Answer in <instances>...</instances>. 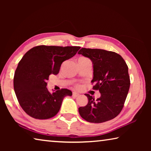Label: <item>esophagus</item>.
<instances>
[{
    "instance_id": "1",
    "label": "esophagus",
    "mask_w": 151,
    "mask_h": 151,
    "mask_svg": "<svg viewBox=\"0 0 151 151\" xmlns=\"http://www.w3.org/2000/svg\"><path fill=\"white\" fill-rule=\"evenodd\" d=\"M78 96H79V94L77 93H76V92H73V96L77 97Z\"/></svg>"
}]
</instances>
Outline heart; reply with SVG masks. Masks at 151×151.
Masks as SVG:
<instances>
[{
  "label": "heart",
  "mask_w": 151,
  "mask_h": 151,
  "mask_svg": "<svg viewBox=\"0 0 151 151\" xmlns=\"http://www.w3.org/2000/svg\"><path fill=\"white\" fill-rule=\"evenodd\" d=\"M83 58V59H86V58H84V57H81V58Z\"/></svg>",
  "instance_id": "b5f03b06"
}]
</instances>
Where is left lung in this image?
I'll use <instances>...</instances> for the list:
<instances>
[{
  "label": "left lung",
  "mask_w": 151,
  "mask_h": 151,
  "mask_svg": "<svg viewBox=\"0 0 151 151\" xmlns=\"http://www.w3.org/2000/svg\"><path fill=\"white\" fill-rule=\"evenodd\" d=\"M78 54L90 58L93 65V88L100 98L85 94L88 104L78 108L82 118L101 123L115 118L121 112L130 88L128 66L121 55L112 51L82 48Z\"/></svg>",
  "instance_id": "8db88e82"
}]
</instances>
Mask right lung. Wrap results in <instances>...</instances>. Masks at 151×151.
I'll return each mask as SVG.
<instances>
[{
  "label": "right lung",
  "instance_id": "obj_1",
  "mask_svg": "<svg viewBox=\"0 0 151 151\" xmlns=\"http://www.w3.org/2000/svg\"><path fill=\"white\" fill-rule=\"evenodd\" d=\"M80 47L40 45L22 57L14 73V90L20 106L37 119H48L58 113L63 99L72 92L62 88L50 93L47 88L49 76L57 75L64 61L74 57Z\"/></svg>",
  "mask_w": 151,
  "mask_h": 151
}]
</instances>
